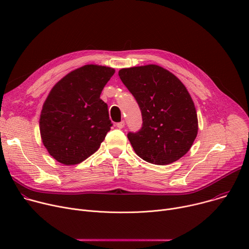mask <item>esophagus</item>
<instances>
[{"label": "esophagus", "instance_id": "34e87169", "mask_svg": "<svg viewBox=\"0 0 249 249\" xmlns=\"http://www.w3.org/2000/svg\"><path fill=\"white\" fill-rule=\"evenodd\" d=\"M116 126H117V128H119V129H122L124 126H125V122L124 121H121V122H118L117 124H116Z\"/></svg>", "mask_w": 249, "mask_h": 249}]
</instances>
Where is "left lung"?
I'll use <instances>...</instances> for the list:
<instances>
[{"mask_svg":"<svg viewBox=\"0 0 249 249\" xmlns=\"http://www.w3.org/2000/svg\"><path fill=\"white\" fill-rule=\"evenodd\" d=\"M119 76L141 111V128L127 134L136 154L158 165L179 160L198 133L197 113L186 87L155 64L120 70Z\"/></svg>","mask_w":249,"mask_h":249,"instance_id":"obj_1","label":"left lung"}]
</instances>
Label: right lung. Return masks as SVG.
I'll return each instance as SVG.
<instances>
[{"label":"right lung","instance_id":"add662e5","mask_svg":"<svg viewBox=\"0 0 249 249\" xmlns=\"http://www.w3.org/2000/svg\"><path fill=\"white\" fill-rule=\"evenodd\" d=\"M115 71L88 64L60 80L49 93L40 115V133L52 158L77 164L95 153L112 127L101 93Z\"/></svg>","mask_w":249,"mask_h":249}]
</instances>
